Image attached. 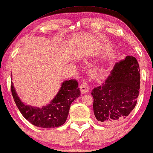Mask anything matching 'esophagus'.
Masks as SVG:
<instances>
[{"label": "esophagus", "instance_id": "34e87169", "mask_svg": "<svg viewBox=\"0 0 153 153\" xmlns=\"http://www.w3.org/2000/svg\"><path fill=\"white\" fill-rule=\"evenodd\" d=\"M80 89L81 93L82 94H87L88 93L89 91H90V88H89V86L86 84V83H82L80 87Z\"/></svg>", "mask_w": 153, "mask_h": 153}]
</instances>
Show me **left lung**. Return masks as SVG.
<instances>
[{"label":"left lung","mask_w":153,"mask_h":153,"mask_svg":"<svg viewBox=\"0 0 153 153\" xmlns=\"http://www.w3.org/2000/svg\"><path fill=\"white\" fill-rule=\"evenodd\" d=\"M140 78L135 57L127 56L116 63L107 80L91 92L97 120L106 125L114 124L128 117L137 103Z\"/></svg>","instance_id":"1"}]
</instances>
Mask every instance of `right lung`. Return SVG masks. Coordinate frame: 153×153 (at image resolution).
Here are the masks:
<instances>
[{
  "mask_svg": "<svg viewBox=\"0 0 153 153\" xmlns=\"http://www.w3.org/2000/svg\"><path fill=\"white\" fill-rule=\"evenodd\" d=\"M11 92L15 104L23 117L32 124L44 128H56L62 126L66 121L71 104L80 95L78 82L75 80H65L61 83L56 95L49 104L41 108L22 102L17 95L12 81Z\"/></svg>",
  "mask_w": 153,
  "mask_h": 153,
  "instance_id": "add662e5",
  "label": "right lung"
}]
</instances>
